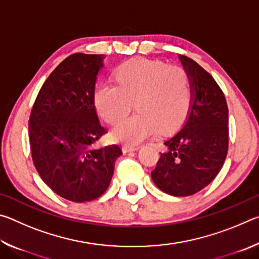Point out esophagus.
Returning <instances> with one entry per match:
<instances>
[{
    "label": "esophagus",
    "mask_w": 259,
    "mask_h": 259,
    "mask_svg": "<svg viewBox=\"0 0 259 259\" xmlns=\"http://www.w3.org/2000/svg\"><path fill=\"white\" fill-rule=\"evenodd\" d=\"M139 148V146H129V145H124L122 147V151L123 153H129V152H134V151H137Z\"/></svg>",
    "instance_id": "34e87169"
}]
</instances>
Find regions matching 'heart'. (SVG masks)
<instances>
[{
    "label": "heart",
    "instance_id": "heart-1",
    "mask_svg": "<svg viewBox=\"0 0 259 259\" xmlns=\"http://www.w3.org/2000/svg\"><path fill=\"white\" fill-rule=\"evenodd\" d=\"M115 78L116 84L104 83L97 88L95 103L104 120L116 124L136 102L139 113L113 131L119 142L137 145L157 129L166 133L185 119L192 103V82L184 67L138 58L122 64Z\"/></svg>",
    "mask_w": 259,
    "mask_h": 259
}]
</instances>
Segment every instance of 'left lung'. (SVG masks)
Listing matches in <instances>:
<instances>
[{
    "label": "left lung",
    "instance_id": "obj_1",
    "mask_svg": "<svg viewBox=\"0 0 259 259\" xmlns=\"http://www.w3.org/2000/svg\"><path fill=\"white\" fill-rule=\"evenodd\" d=\"M191 76L192 103L186 120L164 142L156 168L155 185L166 194L188 196L211 183L221 171L229 148V108L213 77L194 60L179 55Z\"/></svg>",
    "mask_w": 259,
    "mask_h": 259
}]
</instances>
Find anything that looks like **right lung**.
<instances>
[{"instance_id": "obj_1", "label": "right lung", "mask_w": 259, "mask_h": 259, "mask_svg": "<svg viewBox=\"0 0 259 259\" xmlns=\"http://www.w3.org/2000/svg\"><path fill=\"white\" fill-rule=\"evenodd\" d=\"M104 59V55L74 54L61 61L43 83L29 117L35 168L56 194L73 202L103 195L122 155L117 145L98 146L106 131L94 98Z\"/></svg>"}]
</instances>
